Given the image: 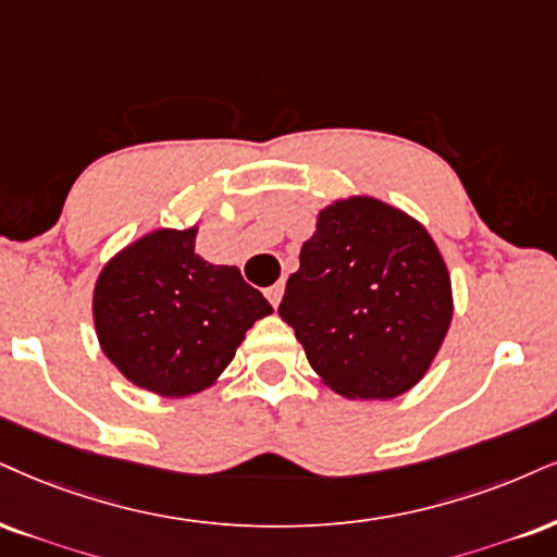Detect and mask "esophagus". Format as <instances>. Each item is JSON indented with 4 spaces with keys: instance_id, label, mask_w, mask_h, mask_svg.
<instances>
[{
    "instance_id": "obj_1",
    "label": "esophagus",
    "mask_w": 557,
    "mask_h": 557,
    "mask_svg": "<svg viewBox=\"0 0 557 557\" xmlns=\"http://www.w3.org/2000/svg\"><path fill=\"white\" fill-rule=\"evenodd\" d=\"M281 297H284V284H273V286H268V289H265V299L271 301L273 310H276V307L281 305Z\"/></svg>"
}]
</instances>
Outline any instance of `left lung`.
<instances>
[{"instance_id": "left-lung-1", "label": "left lung", "mask_w": 557, "mask_h": 557, "mask_svg": "<svg viewBox=\"0 0 557 557\" xmlns=\"http://www.w3.org/2000/svg\"><path fill=\"white\" fill-rule=\"evenodd\" d=\"M278 314L335 393L389 400L434 361L451 322V281L416 219L348 198L320 211Z\"/></svg>"}]
</instances>
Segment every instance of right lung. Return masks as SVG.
<instances>
[{
  "instance_id": "add662e5",
  "label": "right lung",
  "mask_w": 557,
  "mask_h": 557,
  "mask_svg": "<svg viewBox=\"0 0 557 557\" xmlns=\"http://www.w3.org/2000/svg\"><path fill=\"white\" fill-rule=\"evenodd\" d=\"M196 230H157L102 268L92 312L126 380L164 397L209 387L252 322L273 312L237 268L196 256Z\"/></svg>"
}]
</instances>
